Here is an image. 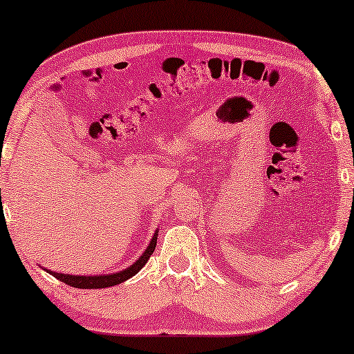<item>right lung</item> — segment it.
<instances>
[{"label": "right lung", "mask_w": 354, "mask_h": 354, "mask_svg": "<svg viewBox=\"0 0 354 354\" xmlns=\"http://www.w3.org/2000/svg\"><path fill=\"white\" fill-rule=\"evenodd\" d=\"M156 241H158V232L154 234V236L149 241L148 248L143 251V254L135 261V263L130 266V268L120 270V272L115 274H106V275H69V274H59V272H53V270H48V274H51L53 277H56L61 282H64L67 285L74 288H106V287H114V285H119L129 280L130 277H133L135 274L140 272V269L147 264V261L149 259V256L153 254L154 248H156Z\"/></svg>", "instance_id": "1"}]
</instances>
